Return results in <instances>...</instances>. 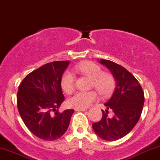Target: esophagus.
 <instances>
[{"label": "esophagus", "mask_w": 160, "mask_h": 160, "mask_svg": "<svg viewBox=\"0 0 160 160\" xmlns=\"http://www.w3.org/2000/svg\"><path fill=\"white\" fill-rule=\"evenodd\" d=\"M86 109H75V110H76V111H86Z\"/></svg>", "instance_id": "obj_1"}]
</instances>
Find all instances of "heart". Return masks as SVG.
Returning <instances> with one entry per match:
<instances>
[{"mask_svg": "<svg viewBox=\"0 0 160 160\" xmlns=\"http://www.w3.org/2000/svg\"><path fill=\"white\" fill-rule=\"evenodd\" d=\"M77 69L82 74L92 79V86L95 87L102 95H108L115 86V79L110 73L102 72L98 65L87 61L77 66ZM75 78L70 72H65L61 79V86L63 91L71 93L74 88ZM98 95L95 91L78 92L68 99L69 107L74 109H86L92 102L96 101Z\"/></svg>", "mask_w": 160, "mask_h": 160, "instance_id": "heart-1", "label": "heart"}]
</instances>
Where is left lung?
<instances>
[{
    "mask_svg": "<svg viewBox=\"0 0 160 160\" xmlns=\"http://www.w3.org/2000/svg\"><path fill=\"white\" fill-rule=\"evenodd\" d=\"M110 71L116 86L114 92L104 105L105 111L101 121L93 123L92 128L100 138L115 141L128 134L137 124L143 109L145 96L138 81L131 73L122 65L107 59L99 60ZM108 110L113 115L109 117Z\"/></svg>",
    "mask_w": 160,
    "mask_h": 160,
    "instance_id": "obj_1",
    "label": "left lung"
}]
</instances>
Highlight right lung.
<instances>
[{
	"label": "right lung",
	"instance_id": "1",
	"mask_svg": "<svg viewBox=\"0 0 160 160\" xmlns=\"http://www.w3.org/2000/svg\"><path fill=\"white\" fill-rule=\"evenodd\" d=\"M69 61H55L30 73L18 87L17 107L23 122L33 135L46 141L61 137L69 126L74 109H58L65 98L61 79Z\"/></svg>",
	"mask_w": 160,
	"mask_h": 160
}]
</instances>
